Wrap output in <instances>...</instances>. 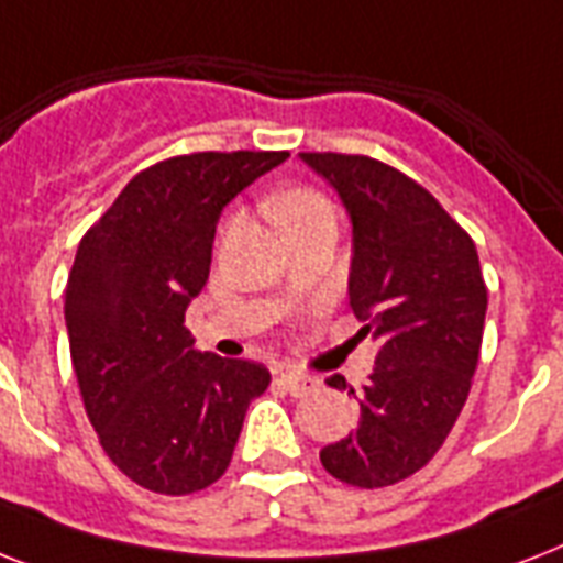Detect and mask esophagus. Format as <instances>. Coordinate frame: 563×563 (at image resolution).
Here are the masks:
<instances>
[{
  "label": "esophagus",
  "instance_id": "obj_1",
  "mask_svg": "<svg viewBox=\"0 0 563 563\" xmlns=\"http://www.w3.org/2000/svg\"><path fill=\"white\" fill-rule=\"evenodd\" d=\"M280 383L289 388L295 397H307V394H316L321 388V379L312 374H303V371H280Z\"/></svg>",
  "mask_w": 563,
  "mask_h": 563
}]
</instances>
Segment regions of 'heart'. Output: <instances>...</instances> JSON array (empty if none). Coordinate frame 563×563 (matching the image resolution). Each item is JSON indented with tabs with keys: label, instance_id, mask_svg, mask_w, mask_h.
<instances>
[{
	"label": "heart",
	"instance_id": "1",
	"mask_svg": "<svg viewBox=\"0 0 563 563\" xmlns=\"http://www.w3.org/2000/svg\"><path fill=\"white\" fill-rule=\"evenodd\" d=\"M265 212L289 239L321 228H335V203L321 189L307 187V184L272 195L265 201Z\"/></svg>",
	"mask_w": 563,
	"mask_h": 563
}]
</instances>
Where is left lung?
<instances>
[{"label":"left lung","instance_id":"1","mask_svg":"<svg viewBox=\"0 0 563 563\" xmlns=\"http://www.w3.org/2000/svg\"><path fill=\"white\" fill-rule=\"evenodd\" d=\"M353 221L351 307L379 339L360 423L321 450L339 482L385 488L441 450L479 365L488 289L471 233L418 180L365 154L303 152ZM333 388H347L342 374ZM353 391V385H351Z\"/></svg>","mask_w":563,"mask_h":563}]
</instances>
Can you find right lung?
Segmentation results:
<instances>
[{"label": "right lung", "instance_id": "add662e5", "mask_svg": "<svg viewBox=\"0 0 563 563\" xmlns=\"http://www.w3.org/2000/svg\"><path fill=\"white\" fill-rule=\"evenodd\" d=\"M289 152H195L128 180L84 233L64 291L69 353L104 453L140 488L184 497L233 459L272 374L198 353L184 327L224 203Z\"/></svg>", "mask_w": 563, "mask_h": 563}]
</instances>
